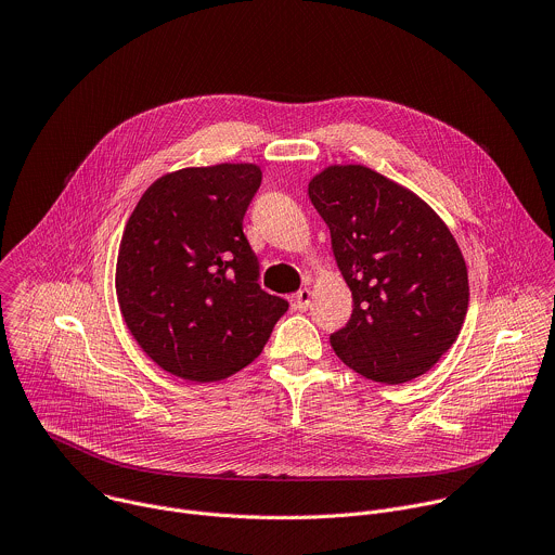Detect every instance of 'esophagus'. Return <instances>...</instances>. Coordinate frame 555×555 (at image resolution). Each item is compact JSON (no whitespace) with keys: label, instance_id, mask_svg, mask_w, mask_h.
Segmentation results:
<instances>
[{"label":"esophagus","instance_id":"1","mask_svg":"<svg viewBox=\"0 0 555 555\" xmlns=\"http://www.w3.org/2000/svg\"><path fill=\"white\" fill-rule=\"evenodd\" d=\"M310 297H312V293H310V288H299L295 295H293V306L297 308V310H308L310 308Z\"/></svg>","mask_w":555,"mask_h":555}]
</instances>
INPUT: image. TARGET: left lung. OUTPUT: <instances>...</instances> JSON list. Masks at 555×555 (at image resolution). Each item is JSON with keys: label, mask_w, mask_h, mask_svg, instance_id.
<instances>
[{"label": "left lung", "mask_w": 555, "mask_h": 555, "mask_svg": "<svg viewBox=\"0 0 555 555\" xmlns=\"http://www.w3.org/2000/svg\"><path fill=\"white\" fill-rule=\"evenodd\" d=\"M354 310L330 344L354 372L400 385L457 341L468 271L451 230L417 194L365 166H327L308 183Z\"/></svg>", "instance_id": "8db88e82"}]
</instances>
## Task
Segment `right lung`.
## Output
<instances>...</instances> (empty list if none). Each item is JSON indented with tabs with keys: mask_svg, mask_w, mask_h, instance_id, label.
<instances>
[{
	"mask_svg": "<svg viewBox=\"0 0 555 555\" xmlns=\"http://www.w3.org/2000/svg\"><path fill=\"white\" fill-rule=\"evenodd\" d=\"M262 183L256 164L159 177L122 234L116 291L140 348L166 372L223 380L267 346L288 301L258 284L243 218Z\"/></svg>",
	"mask_w": 555,
	"mask_h": 555,
	"instance_id": "1",
	"label": "right lung"
}]
</instances>
